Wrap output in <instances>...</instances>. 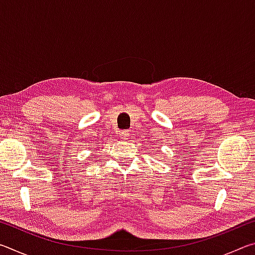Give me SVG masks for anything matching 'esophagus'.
<instances>
[{
	"label": "esophagus",
	"instance_id": "1",
	"mask_svg": "<svg viewBox=\"0 0 255 255\" xmlns=\"http://www.w3.org/2000/svg\"><path fill=\"white\" fill-rule=\"evenodd\" d=\"M120 138H122V139H128V137H129V132L128 131H125V130H123V131H120Z\"/></svg>",
	"mask_w": 255,
	"mask_h": 255
}]
</instances>
